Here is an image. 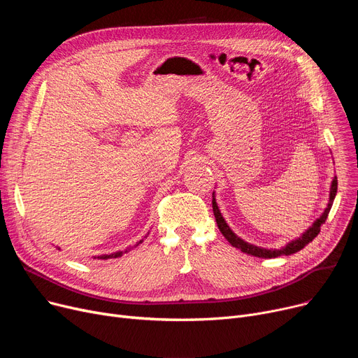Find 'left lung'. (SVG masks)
<instances>
[{
	"label": "left lung",
	"instance_id": "obj_1",
	"mask_svg": "<svg viewBox=\"0 0 358 358\" xmlns=\"http://www.w3.org/2000/svg\"><path fill=\"white\" fill-rule=\"evenodd\" d=\"M336 189H338V181H336V177L332 178V182H331V189H329V200H328V204L325 210L322 212V215L319 216L310 227L300 235L299 238L290 241L289 243H286L285 247H281L280 250H275V248H262V247H257L254 245V243H250L247 241H243L242 238H239L231 228L229 224L227 223V220H224V217L222 216L220 210H219V206L216 203V197H215V193H213V200H212V206H213V213H215V217H216V223H217V228L219 231L222 232V235L227 238V241L231 243L232 247L241 250L242 252L245 254H250V255H254V257H259V258H275V257H280V255H290V254H294L297 251H300L302 248H305L309 242H312L317 234L321 232V227L325 223L327 217H328V213L332 208V203H334V199L336 196Z\"/></svg>",
	"mask_w": 358,
	"mask_h": 358
}]
</instances>
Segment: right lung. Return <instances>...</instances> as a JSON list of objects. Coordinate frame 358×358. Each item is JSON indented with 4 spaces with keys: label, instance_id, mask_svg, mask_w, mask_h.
I'll list each match as a JSON object with an SVG mask.
<instances>
[{
    "label": "right lung",
    "instance_id": "1",
    "mask_svg": "<svg viewBox=\"0 0 358 358\" xmlns=\"http://www.w3.org/2000/svg\"><path fill=\"white\" fill-rule=\"evenodd\" d=\"M146 236H143V239H145ZM143 239H141L139 242H136L135 243V245L134 247H138L139 245V243H142L143 242ZM134 247H129V248H126L124 251H117V252H113V254H104V255H100V257H94V258H99V259H110V258H119V257H122L123 254H126V252H129L131 248H134ZM59 250V248H58Z\"/></svg>",
    "mask_w": 358,
    "mask_h": 358
}]
</instances>
